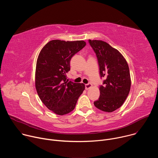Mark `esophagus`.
Masks as SVG:
<instances>
[{
    "label": "esophagus",
    "instance_id": "esophagus-1",
    "mask_svg": "<svg viewBox=\"0 0 158 158\" xmlns=\"http://www.w3.org/2000/svg\"><path fill=\"white\" fill-rule=\"evenodd\" d=\"M91 87H92V84H91V83H88V84L85 85V89L86 90H88L89 89H90Z\"/></svg>",
    "mask_w": 158,
    "mask_h": 158
}]
</instances>
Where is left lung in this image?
Instances as JSON below:
<instances>
[{"label":"left lung","instance_id":"8db88e82","mask_svg":"<svg viewBox=\"0 0 158 158\" xmlns=\"http://www.w3.org/2000/svg\"><path fill=\"white\" fill-rule=\"evenodd\" d=\"M88 42L96 53L100 76L105 78L99 86L100 96L94 104L102 111L111 112L123 104L129 94V66L123 55L107 42L90 39Z\"/></svg>","mask_w":158,"mask_h":158}]
</instances>
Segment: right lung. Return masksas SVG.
<instances>
[{
  "mask_svg": "<svg viewBox=\"0 0 158 158\" xmlns=\"http://www.w3.org/2000/svg\"><path fill=\"white\" fill-rule=\"evenodd\" d=\"M83 40H52L39 53L35 70V88L39 98L49 110L64 115L74 108L85 89L82 83L67 79L71 58L85 47Z\"/></svg>",
  "mask_w": 158,
  "mask_h": 158,
  "instance_id": "right-lung-1",
  "label": "right lung"
}]
</instances>
